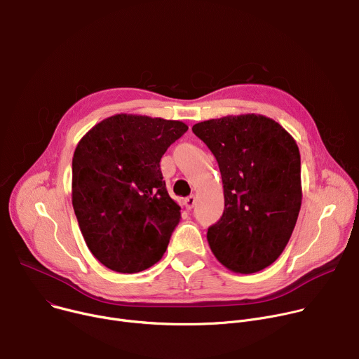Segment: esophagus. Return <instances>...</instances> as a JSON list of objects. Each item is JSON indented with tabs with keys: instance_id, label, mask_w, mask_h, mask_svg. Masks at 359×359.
<instances>
[{
	"instance_id": "obj_1",
	"label": "esophagus",
	"mask_w": 359,
	"mask_h": 359,
	"mask_svg": "<svg viewBox=\"0 0 359 359\" xmlns=\"http://www.w3.org/2000/svg\"><path fill=\"white\" fill-rule=\"evenodd\" d=\"M194 203H196V196L194 194H191V196H189L183 200V204H184V208L187 210H191L194 208Z\"/></svg>"
}]
</instances>
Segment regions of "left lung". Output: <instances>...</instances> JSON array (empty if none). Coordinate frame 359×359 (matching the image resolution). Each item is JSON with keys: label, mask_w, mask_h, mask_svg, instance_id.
Instances as JSON below:
<instances>
[{"label": "left lung", "mask_w": 359, "mask_h": 359, "mask_svg": "<svg viewBox=\"0 0 359 359\" xmlns=\"http://www.w3.org/2000/svg\"><path fill=\"white\" fill-rule=\"evenodd\" d=\"M215 155L224 212L209 227L215 257L230 271L252 274L284 251L301 208V158L294 137L264 115L245 114L196 123Z\"/></svg>", "instance_id": "left-lung-1"}]
</instances>
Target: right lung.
<instances>
[{
	"label": "right lung",
	"mask_w": 359,
	"mask_h": 359,
	"mask_svg": "<svg viewBox=\"0 0 359 359\" xmlns=\"http://www.w3.org/2000/svg\"><path fill=\"white\" fill-rule=\"evenodd\" d=\"M189 126L118 114L96 123L72 158V206L95 259L118 273L156 264L180 220L161 172L168 147Z\"/></svg>",
	"instance_id": "1"
}]
</instances>
